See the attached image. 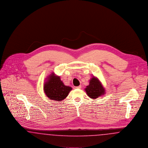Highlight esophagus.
Here are the masks:
<instances>
[{"mask_svg":"<svg viewBox=\"0 0 148 148\" xmlns=\"http://www.w3.org/2000/svg\"><path fill=\"white\" fill-rule=\"evenodd\" d=\"M81 88V86H78L76 87V88H77V89H80Z\"/></svg>","mask_w":148,"mask_h":148,"instance_id":"obj_1","label":"esophagus"}]
</instances>
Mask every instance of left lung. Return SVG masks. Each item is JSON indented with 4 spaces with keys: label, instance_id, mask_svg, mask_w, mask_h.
<instances>
[{
    "label": "left lung",
    "instance_id": "1",
    "mask_svg": "<svg viewBox=\"0 0 148 148\" xmlns=\"http://www.w3.org/2000/svg\"><path fill=\"white\" fill-rule=\"evenodd\" d=\"M88 96L92 99H96L105 93V90L99 79L93 76L90 80L89 85L85 88Z\"/></svg>",
    "mask_w": 148,
    "mask_h": 148
}]
</instances>
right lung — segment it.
<instances>
[{"label":"right lung","instance_id":"obj_1","mask_svg":"<svg viewBox=\"0 0 148 148\" xmlns=\"http://www.w3.org/2000/svg\"><path fill=\"white\" fill-rule=\"evenodd\" d=\"M43 90L46 95L50 100L60 101L66 98L72 90V88L64 85L60 77L53 72L46 78Z\"/></svg>","mask_w":148,"mask_h":148}]
</instances>
